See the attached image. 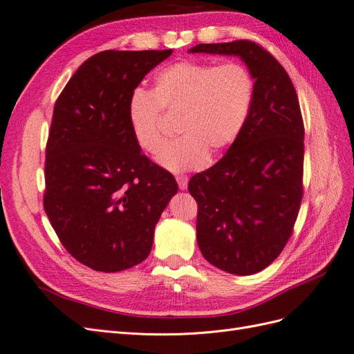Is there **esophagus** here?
Returning <instances> with one entry per match:
<instances>
[{
    "mask_svg": "<svg viewBox=\"0 0 354 354\" xmlns=\"http://www.w3.org/2000/svg\"><path fill=\"white\" fill-rule=\"evenodd\" d=\"M176 180H177V183H178V187H180L181 190H186V189H187V183H189V178H187L186 176H177V177H176Z\"/></svg>",
    "mask_w": 354,
    "mask_h": 354,
    "instance_id": "esophagus-1",
    "label": "esophagus"
}]
</instances>
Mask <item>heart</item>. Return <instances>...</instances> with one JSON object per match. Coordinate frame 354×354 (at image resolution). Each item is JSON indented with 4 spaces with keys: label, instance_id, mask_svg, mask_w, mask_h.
<instances>
[{
    "label": "heart",
    "instance_id": "1",
    "mask_svg": "<svg viewBox=\"0 0 354 354\" xmlns=\"http://www.w3.org/2000/svg\"><path fill=\"white\" fill-rule=\"evenodd\" d=\"M254 80L238 62L212 65L181 60L160 69L152 91L136 90L128 121L136 143L153 153L162 143V111L178 115L176 140L159 149L155 160L171 173L205 167L209 153L226 151L248 121Z\"/></svg>",
    "mask_w": 354,
    "mask_h": 354
}]
</instances>
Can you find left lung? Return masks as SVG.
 Here are the masks:
<instances>
[{
  "label": "left lung",
  "mask_w": 354,
  "mask_h": 354,
  "mask_svg": "<svg viewBox=\"0 0 354 354\" xmlns=\"http://www.w3.org/2000/svg\"><path fill=\"white\" fill-rule=\"evenodd\" d=\"M189 53L238 56L254 80L241 136L216 165L195 174L196 239L205 260L227 273L254 274L291 238L303 199L304 124L291 78L269 51L238 39Z\"/></svg>",
  "instance_id": "1"
}]
</instances>
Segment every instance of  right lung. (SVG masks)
Here are the masks:
<instances>
[{"label": "right lung", "instance_id": "add662e5", "mask_svg": "<svg viewBox=\"0 0 354 354\" xmlns=\"http://www.w3.org/2000/svg\"><path fill=\"white\" fill-rule=\"evenodd\" d=\"M173 50H106L85 60L55 104L46 147L44 209L66 251L113 273L151 254L177 181L142 153L128 102Z\"/></svg>", "mask_w": 354, "mask_h": 354}]
</instances>
